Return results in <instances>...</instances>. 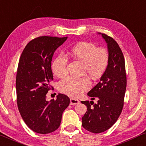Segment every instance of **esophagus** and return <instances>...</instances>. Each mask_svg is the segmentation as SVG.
<instances>
[{
  "label": "esophagus",
  "instance_id": "esophagus-1",
  "mask_svg": "<svg viewBox=\"0 0 146 146\" xmlns=\"http://www.w3.org/2000/svg\"><path fill=\"white\" fill-rule=\"evenodd\" d=\"M80 103L79 100L76 99H74V98H71L70 99V104L71 105H77Z\"/></svg>",
  "mask_w": 146,
  "mask_h": 146
}]
</instances>
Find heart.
<instances>
[{
	"label": "heart",
	"instance_id": "b5f03b06",
	"mask_svg": "<svg viewBox=\"0 0 146 146\" xmlns=\"http://www.w3.org/2000/svg\"><path fill=\"white\" fill-rule=\"evenodd\" d=\"M65 55H57L52 62V72L57 77H63L68 73L67 57L81 62V73L88 74L93 79H99L104 74L110 62L108 51L104 47H97L91 42L81 41L75 44L67 51ZM90 86V80L87 76H67L58 83V89L65 94L77 96L89 89Z\"/></svg>",
	"mask_w": 146,
	"mask_h": 146
}]
</instances>
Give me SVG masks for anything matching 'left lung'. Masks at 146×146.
Returning <instances> with one entry per match:
<instances>
[{"label": "left lung", "mask_w": 146, "mask_h": 146, "mask_svg": "<svg viewBox=\"0 0 146 146\" xmlns=\"http://www.w3.org/2000/svg\"><path fill=\"white\" fill-rule=\"evenodd\" d=\"M108 44V67L100 81L89 92L94 101H81L88 108L82 117V126L92 133H101L115 123L122 112L127 85L125 59L120 47L112 37L101 34Z\"/></svg>", "instance_id": "obj_1"}]
</instances>
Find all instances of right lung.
Listing matches in <instances>:
<instances>
[{"mask_svg":"<svg viewBox=\"0 0 146 146\" xmlns=\"http://www.w3.org/2000/svg\"><path fill=\"white\" fill-rule=\"evenodd\" d=\"M68 37L42 36L30 40L20 57L16 72V100L19 112L29 128L36 133L48 134L59 127L62 114L70 100L58 94L47 101L46 94L53 89L51 62L55 50Z\"/></svg>","mask_w":146,"mask_h":146,"instance_id":"1","label":"right lung"}]
</instances>
